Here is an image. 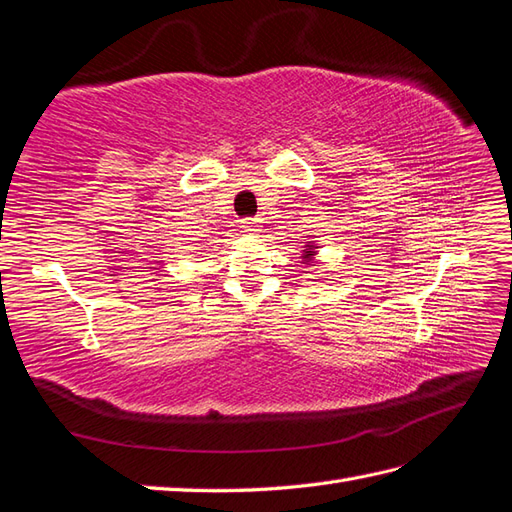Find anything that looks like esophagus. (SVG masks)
<instances>
[{"mask_svg":"<svg viewBox=\"0 0 512 512\" xmlns=\"http://www.w3.org/2000/svg\"><path fill=\"white\" fill-rule=\"evenodd\" d=\"M241 227H243V232H249V234H254V232H258V221L256 219H252V217H245V219H241Z\"/></svg>","mask_w":512,"mask_h":512,"instance_id":"34e87169","label":"esophagus"}]
</instances>
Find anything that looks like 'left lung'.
<instances>
[{"label":"left lung","mask_w":512,"mask_h":512,"mask_svg":"<svg viewBox=\"0 0 512 512\" xmlns=\"http://www.w3.org/2000/svg\"><path fill=\"white\" fill-rule=\"evenodd\" d=\"M306 247H309V245H306ZM309 249H311V247H309ZM304 256H306V258H311V256H313V252H306Z\"/></svg>","instance_id":"1"}]
</instances>
